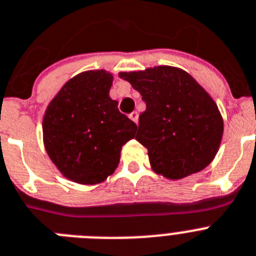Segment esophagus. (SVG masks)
Masks as SVG:
<instances>
[{
  "label": "esophagus",
  "mask_w": 256,
  "mask_h": 256,
  "mask_svg": "<svg viewBox=\"0 0 256 256\" xmlns=\"http://www.w3.org/2000/svg\"><path fill=\"white\" fill-rule=\"evenodd\" d=\"M130 118L133 120V122H134V123L137 124V122H138V112H136V111H133L132 114H130Z\"/></svg>",
  "instance_id": "obj_1"
}]
</instances>
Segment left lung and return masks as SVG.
<instances>
[{
  "label": "left lung",
  "instance_id": "1",
  "mask_svg": "<svg viewBox=\"0 0 256 256\" xmlns=\"http://www.w3.org/2000/svg\"><path fill=\"white\" fill-rule=\"evenodd\" d=\"M142 96L136 140L148 149L156 174L171 180L202 171L215 158L222 136V119L207 92L180 68L159 66L120 72Z\"/></svg>",
  "mask_w": 256,
  "mask_h": 256
}]
</instances>
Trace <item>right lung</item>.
Returning <instances> with one entry per match:
<instances>
[{
	"mask_svg": "<svg viewBox=\"0 0 256 256\" xmlns=\"http://www.w3.org/2000/svg\"><path fill=\"white\" fill-rule=\"evenodd\" d=\"M112 76L104 70L72 78L48 106L42 132L50 159L70 180L98 184L110 176L137 126L108 96Z\"/></svg>",
	"mask_w": 256,
	"mask_h": 256,
	"instance_id": "1",
	"label": "right lung"
}]
</instances>
